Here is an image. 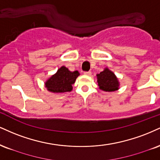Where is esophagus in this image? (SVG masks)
<instances>
[{"label":"esophagus","mask_w":160,"mask_h":160,"mask_svg":"<svg viewBox=\"0 0 160 160\" xmlns=\"http://www.w3.org/2000/svg\"><path fill=\"white\" fill-rule=\"evenodd\" d=\"M84 74L88 75V76H91L92 72H84Z\"/></svg>","instance_id":"1"}]
</instances>
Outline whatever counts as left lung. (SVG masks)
Listing matches in <instances>:
<instances>
[{"mask_svg":"<svg viewBox=\"0 0 160 160\" xmlns=\"http://www.w3.org/2000/svg\"><path fill=\"white\" fill-rule=\"evenodd\" d=\"M98 83L100 89L105 92H114L118 89L119 82L114 73L108 68L97 74Z\"/></svg>","mask_w":160,"mask_h":160,"instance_id":"left-lung-1","label":"left lung"}]
</instances>
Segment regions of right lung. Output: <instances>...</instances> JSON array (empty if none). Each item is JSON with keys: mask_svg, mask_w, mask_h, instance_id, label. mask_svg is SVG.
I'll return each instance as SVG.
<instances>
[{"mask_svg": "<svg viewBox=\"0 0 160 160\" xmlns=\"http://www.w3.org/2000/svg\"><path fill=\"white\" fill-rule=\"evenodd\" d=\"M80 75L78 71L70 72L66 67L62 66L55 74L52 75L45 82V87L53 93H63L72 90V84Z\"/></svg>", "mask_w": 160, "mask_h": 160, "instance_id": "right-lung-1", "label": "right lung"}]
</instances>
